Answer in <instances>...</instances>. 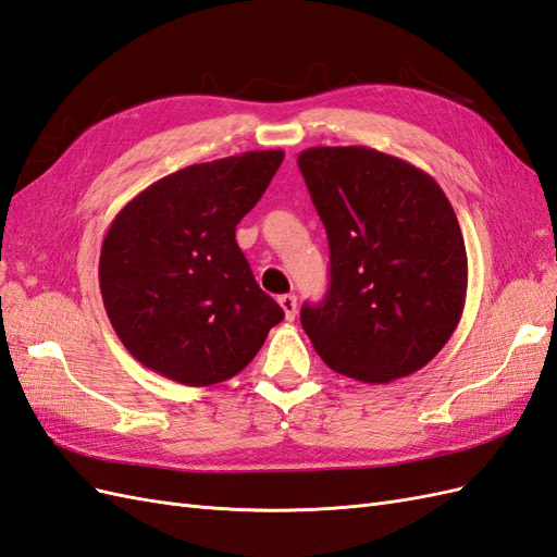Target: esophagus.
Segmentation results:
<instances>
[{
	"label": "esophagus",
	"instance_id": "1",
	"mask_svg": "<svg viewBox=\"0 0 557 557\" xmlns=\"http://www.w3.org/2000/svg\"><path fill=\"white\" fill-rule=\"evenodd\" d=\"M278 305H281V309L285 313V319L293 321L295 315H297V297L295 295H281L278 297Z\"/></svg>",
	"mask_w": 557,
	"mask_h": 557
}]
</instances>
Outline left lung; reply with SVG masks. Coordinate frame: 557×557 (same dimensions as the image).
Returning <instances> with one entry per match:
<instances>
[{"label": "left lung", "instance_id": "1", "mask_svg": "<svg viewBox=\"0 0 557 557\" xmlns=\"http://www.w3.org/2000/svg\"><path fill=\"white\" fill-rule=\"evenodd\" d=\"M330 246V288L302 319L327 368L386 384L424 368L459 325L469 262L453 203L412 163L370 147L297 157Z\"/></svg>", "mask_w": 557, "mask_h": 557}]
</instances>
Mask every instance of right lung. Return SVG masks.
<instances>
[{"label":"right lung","instance_id":"1","mask_svg":"<svg viewBox=\"0 0 557 557\" xmlns=\"http://www.w3.org/2000/svg\"><path fill=\"white\" fill-rule=\"evenodd\" d=\"M281 149L194 163L112 220L100 250L104 311L135 360L185 386L242 372L283 309L255 281L236 224L260 201Z\"/></svg>","mask_w":557,"mask_h":557}]
</instances>
